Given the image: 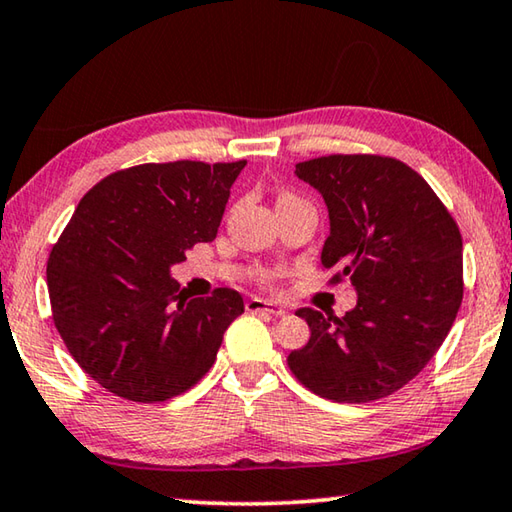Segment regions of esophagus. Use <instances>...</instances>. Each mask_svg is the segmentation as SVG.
<instances>
[{"label":"esophagus","instance_id":"esophagus-1","mask_svg":"<svg viewBox=\"0 0 512 512\" xmlns=\"http://www.w3.org/2000/svg\"><path fill=\"white\" fill-rule=\"evenodd\" d=\"M246 311H250V314H273V316L287 314V309H284V307H277V305H273V302L262 300V298H248L246 300Z\"/></svg>","mask_w":512,"mask_h":512}]
</instances>
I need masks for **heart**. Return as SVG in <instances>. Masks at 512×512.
I'll use <instances>...</instances> for the list:
<instances>
[{"mask_svg":"<svg viewBox=\"0 0 512 512\" xmlns=\"http://www.w3.org/2000/svg\"><path fill=\"white\" fill-rule=\"evenodd\" d=\"M284 201H296V196L289 194V192H284V194H280V198H277V205L284 203ZM277 277H280V273H277V271H268V268H262V271H257L255 280H257V284H262L264 289H273L275 282H277Z\"/></svg>","mask_w":512,"mask_h":512,"instance_id":"b5f03b06","label":"heart"}]
</instances>
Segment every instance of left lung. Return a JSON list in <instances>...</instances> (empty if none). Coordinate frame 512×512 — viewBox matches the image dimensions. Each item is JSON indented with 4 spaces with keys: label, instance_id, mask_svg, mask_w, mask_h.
I'll list each match as a JSON object with an SVG mask.
<instances>
[{
    "label": "left lung",
    "instance_id": "1",
    "mask_svg": "<svg viewBox=\"0 0 512 512\" xmlns=\"http://www.w3.org/2000/svg\"><path fill=\"white\" fill-rule=\"evenodd\" d=\"M323 194L329 284L350 280L357 307L343 318L305 307L309 343L287 363L302 386L341 404L393 395L427 366L463 300V239L418 171L375 153H334L296 164Z\"/></svg>",
    "mask_w": 512,
    "mask_h": 512
}]
</instances>
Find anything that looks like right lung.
<instances>
[{
  "mask_svg": "<svg viewBox=\"0 0 512 512\" xmlns=\"http://www.w3.org/2000/svg\"><path fill=\"white\" fill-rule=\"evenodd\" d=\"M246 160L146 162L110 173L81 198L47 259L51 318L74 361L121 400L183 395L214 366L244 314L235 289L187 298L169 277L212 241Z\"/></svg>",
  "mask_w": 512,
  "mask_h": 512,
  "instance_id": "obj_1",
  "label": "right lung"
}]
</instances>
